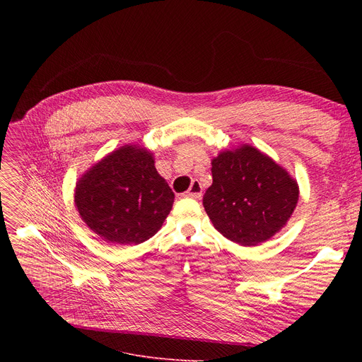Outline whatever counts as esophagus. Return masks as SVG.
Instances as JSON below:
<instances>
[{
  "label": "esophagus",
  "instance_id": "1",
  "mask_svg": "<svg viewBox=\"0 0 362 362\" xmlns=\"http://www.w3.org/2000/svg\"><path fill=\"white\" fill-rule=\"evenodd\" d=\"M201 195H202V186H201V183H199L198 180H194L192 185H191V187L187 189L186 197L198 199V198H201Z\"/></svg>",
  "mask_w": 362,
  "mask_h": 362
}]
</instances>
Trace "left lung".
Segmentation results:
<instances>
[{"instance_id": "1", "label": "left lung", "mask_w": 362, "mask_h": 362, "mask_svg": "<svg viewBox=\"0 0 362 362\" xmlns=\"http://www.w3.org/2000/svg\"><path fill=\"white\" fill-rule=\"evenodd\" d=\"M213 185L204 208L229 240L255 246L286 224L298 204V185L279 164L243 145L213 160Z\"/></svg>"}]
</instances>
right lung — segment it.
Wrapping results in <instances>:
<instances>
[{
  "instance_id": "obj_1",
  "label": "right lung",
  "mask_w": 362,
  "mask_h": 362,
  "mask_svg": "<svg viewBox=\"0 0 362 362\" xmlns=\"http://www.w3.org/2000/svg\"><path fill=\"white\" fill-rule=\"evenodd\" d=\"M74 202L89 229L107 243L138 245L160 230L175 194L148 151L123 146L79 180Z\"/></svg>"
}]
</instances>
